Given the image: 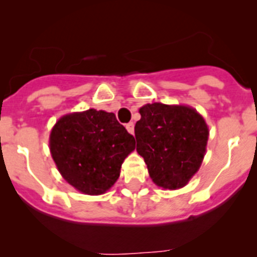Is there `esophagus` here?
I'll use <instances>...</instances> for the list:
<instances>
[{
	"label": "esophagus",
	"instance_id": "obj_1",
	"mask_svg": "<svg viewBox=\"0 0 257 257\" xmlns=\"http://www.w3.org/2000/svg\"><path fill=\"white\" fill-rule=\"evenodd\" d=\"M125 128H126V131L129 132V133H131V134H134V124L132 123V121H131V123L126 124Z\"/></svg>",
	"mask_w": 257,
	"mask_h": 257
}]
</instances>
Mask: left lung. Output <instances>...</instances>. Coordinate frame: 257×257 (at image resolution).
Here are the masks:
<instances>
[{
    "mask_svg": "<svg viewBox=\"0 0 257 257\" xmlns=\"http://www.w3.org/2000/svg\"><path fill=\"white\" fill-rule=\"evenodd\" d=\"M134 126L137 152L152 180L164 189L183 188L200 168L209 129L203 116L186 105L145 104Z\"/></svg>",
    "mask_w": 257,
    "mask_h": 257,
    "instance_id": "1",
    "label": "left lung"
}]
</instances>
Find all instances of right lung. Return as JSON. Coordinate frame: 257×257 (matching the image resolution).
<instances>
[{"label": "right lung", "instance_id": "add662e5", "mask_svg": "<svg viewBox=\"0 0 257 257\" xmlns=\"http://www.w3.org/2000/svg\"><path fill=\"white\" fill-rule=\"evenodd\" d=\"M52 158L64 180L80 193L100 195L118 180L136 139L114 113L88 109L63 115L49 136Z\"/></svg>", "mask_w": 257, "mask_h": 257}]
</instances>
